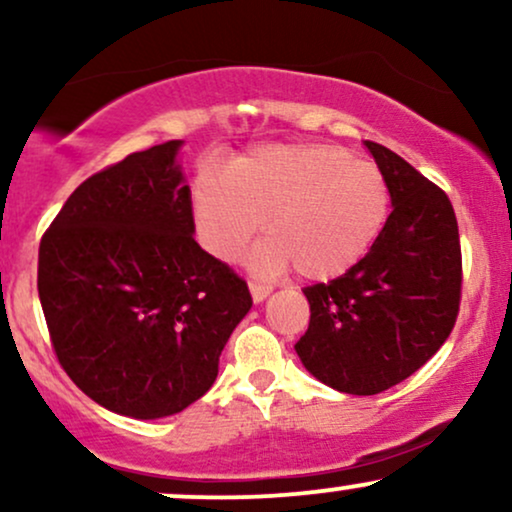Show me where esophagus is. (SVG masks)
I'll list each match as a JSON object with an SVG mask.
<instances>
[{
    "mask_svg": "<svg viewBox=\"0 0 512 512\" xmlns=\"http://www.w3.org/2000/svg\"><path fill=\"white\" fill-rule=\"evenodd\" d=\"M250 293H252V301H255V303H262L264 298H267L269 293H272V286H267V284H257V281H250Z\"/></svg>",
    "mask_w": 512,
    "mask_h": 512,
    "instance_id": "1",
    "label": "esophagus"
}]
</instances>
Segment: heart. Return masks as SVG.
<instances>
[{
	"mask_svg": "<svg viewBox=\"0 0 512 512\" xmlns=\"http://www.w3.org/2000/svg\"><path fill=\"white\" fill-rule=\"evenodd\" d=\"M192 209L204 248L233 260L252 236L257 274L289 267L322 281L349 272L370 250L390 214V185L373 163L332 144H274L243 156L228 175L202 173Z\"/></svg>",
	"mask_w": 512,
	"mask_h": 512,
	"instance_id": "1",
	"label": "heart"
}]
</instances>
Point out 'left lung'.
<instances>
[{
  "label": "left lung",
  "mask_w": 512,
  "mask_h": 512,
  "mask_svg": "<svg viewBox=\"0 0 512 512\" xmlns=\"http://www.w3.org/2000/svg\"><path fill=\"white\" fill-rule=\"evenodd\" d=\"M390 185L392 214L368 255L330 284L305 286L303 366L346 395H378L443 346L462 298V250L448 195L402 156L366 142Z\"/></svg>",
  "instance_id": "1"
}]
</instances>
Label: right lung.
I'll return each mask as SVG.
<instances>
[{"instance_id":"add662e5","label":"right lung","mask_w":512,"mask_h":512,"mask_svg":"<svg viewBox=\"0 0 512 512\" xmlns=\"http://www.w3.org/2000/svg\"><path fill=\"white\" fill-rule=\"evenodd\" d=\"M180 139L81 182L40 240L38 296L64 373L115 414L161 419L214 385L252 296L197 245Z\"/></svg>"}]
</instances>
